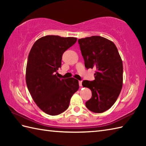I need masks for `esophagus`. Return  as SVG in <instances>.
<instances>
[{
	"label": "esophagus",
	"mask_w": 146,
	"mask_h": 146,
	"mask_svg": "<svg viewBox=\"0 0 146 146\" xmlns=\"http://www.w3.org/2000/svg\"><path fill=\"white\" fill-rule=\"evenodd\" d=\"M79 85L80 86H82V81H79Z\"/></svg>",
	"instance_id": "1"
}]
</instances>
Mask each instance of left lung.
Masks as SVG:
<instances>
[{
    "label": "left lung",
    "instance_id": "1",
    "mask_svg": "<svg viewBox=\"0 0 146 146\" xmlns=\"http://www.w3.org/2000/svg\"><path fill=\"white\" fill-rule=\"evenodd\" d=\"M78 42L85 67L97 69L94 81L82 82L83 87L92 93L86 107L94 113L104 112L116 102L122 88V59L114 43L103 37H87Z\"/></svg>",
    "mask_w": 146,
    "mask_h": 146
}]
</instances>
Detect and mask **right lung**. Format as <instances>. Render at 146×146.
<instances>
[{"label": "right lung", "mask_w": 146, "mask_h": 146, "mask_svg": "<svg viewBox=\"0 0 146 146\" xmlns=\"http://www.w3.org/2000/svg\"><path fill=\"white\" fill-rule=\"evenodd\" d=\"M76 40L73 37L46 36L37 40L29 52L26 71L27 88L38 107L50 115L66 110L79 88L78 81L74 78L56 76L63 52Z\"/></svg>", "instance_id": "obj_1"}]
</instances>
